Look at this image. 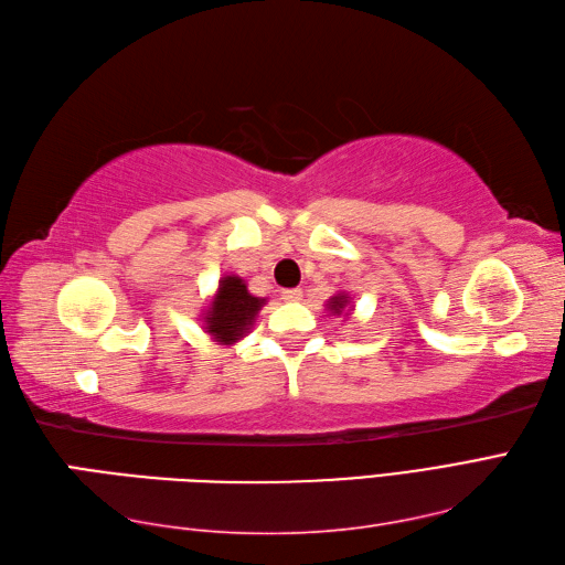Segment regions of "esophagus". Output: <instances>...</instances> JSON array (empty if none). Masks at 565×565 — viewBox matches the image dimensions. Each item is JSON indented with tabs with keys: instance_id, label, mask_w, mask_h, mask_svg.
Instances as JSON below:
<instances>
[{
	"instance_id": "esophagus-1",
	"label": "esophagus",
	"mask_w": 565,
	"mask_h": 565,
	"mask_svg": "<svg viewBox=\"0 0 565 565\" xmlns=\"http://www.w3.org/2000/svg\"><path fill=\"white\" fill-rule=\"evenodd\" d=\"M282 299L285 301H299L301 299V290H297V287H292V290H282Z\"/></svg>"
}]
</instances>
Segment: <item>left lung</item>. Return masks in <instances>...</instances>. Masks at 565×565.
<instances>
[{
	"label": "left lung",
	"mask_w": 565,
	"mask_h": 565,
	"mask_svg": "<svg viewBox=\"0 0 565 565\" xmlns=\"http://www.w3.org/2000/svg\"><path fill=\"white\" fill-rule=\"evenodd\" d=\"M348 301H350V297L348 295H335V297H330L328 299V309H330V313H340L342 309L348 307Z\"/></svg>",
	"instance_id": "1"
}]
</instances>
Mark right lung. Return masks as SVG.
<instances>
[{"instance_id": "1", "label": "right lung", "mask_w": 565, "mask_h": 565, "mask_svg": "<svg viewBox=\"0 0 565 565\" xmlns=\"http://www.w3.org/2000/svg\"><path fill=\"white\" fill-rule=\"evenodd\" d=\"M266 305V299L254 297L246 290V282L239 275H225L220 278L217 292L205 309L203 326L220 345H235L256 321V313Z\"/></svg>"}]
</instances>
